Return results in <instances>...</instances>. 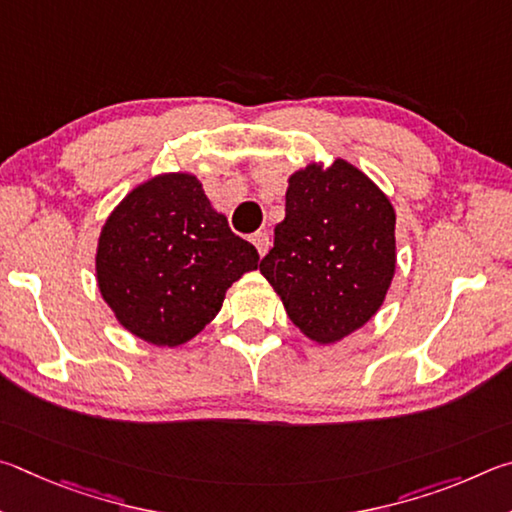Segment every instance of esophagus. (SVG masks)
<instances>
[{
	"label": "esophagus",
	"mask_w": 512,
	"mask_h": 512,
	"mask_svg": "<svg viewBox=\"0 0 512 512\" xmlns=\"http://www.w3.org/2000/svg\"><path fill=\"white\" fill-rule=\"evenodd\" d=\"M251 242H254V247L261 256H265L267 249H270V236H267V231H256L254 236H251Z\"/></svg>",
	"instance_id": "obj_1"
}]
</instances>
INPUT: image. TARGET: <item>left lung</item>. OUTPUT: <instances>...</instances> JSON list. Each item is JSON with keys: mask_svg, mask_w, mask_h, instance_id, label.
I'll list each match as a JSON object with an SVG mask.
<instances>
[{"mask_svg": "<svg viewBox=\"0 0 512 512\" xmlns=\"http://www.w3.org/2000/svg\"><path fill=\"white\" fill-rule=\"evenodd\" d=\"M396 272V213L362 170L335 159L290 177L285 220L261 274L294 326L319 344L362 328L380 310Z\"/></svg>", "mask_w": 512, "mask_h": 512, "instance_id": "left-lung-1", "label": "left lung"}]
</instances>
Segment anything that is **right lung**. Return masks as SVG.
Wrapping results in <instances>:
<instances>
[{"label":"right lung","instance_id":"1","mask_svg":"<svg viewBox=\"0 0 512 512\" xmlns=\"http://www.w3.org/2000/svg\"><path fill=\"white\" fill-rule=\"evenodd\" d=\"M258 251L211 209L197 177L161 175L116 206L98 238L96 279L132 335L155 346L193 339Z\"/></svg>","mask_w":512,"mask_h":512}]
</instances>
